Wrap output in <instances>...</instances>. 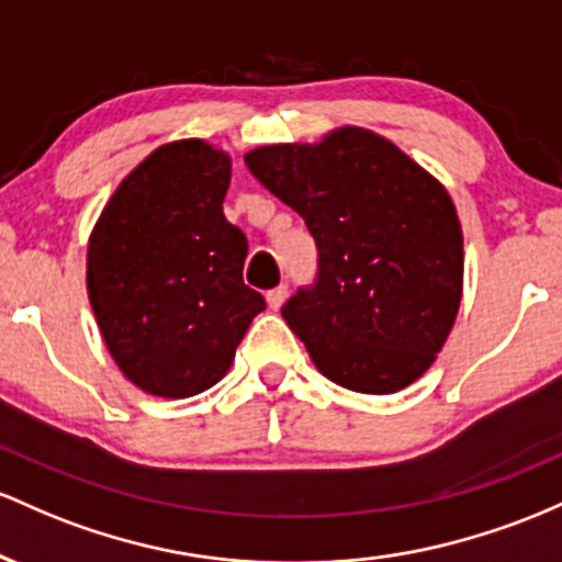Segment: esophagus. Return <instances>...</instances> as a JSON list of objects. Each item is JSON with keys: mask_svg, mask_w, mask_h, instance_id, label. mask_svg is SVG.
I'll return each mask as SVG.
<instances>
[{"mask_svg": "<svg viewBox=\"0 0 562 562\" xmlns=\"http://www.w3.org/2000/svg\"><path fill=\"white\" fill-rule=\"evenodd\" d=\"M286 294H289V286H286V283H281V286L270 289V292L265 294V300H268L270 311H279V307L283 305V300H286Z\"/></svg>", "mask_w": 562, "mask_h": 562, "instance_id": "obj_1", "label": "esophagus"}]
</instances>
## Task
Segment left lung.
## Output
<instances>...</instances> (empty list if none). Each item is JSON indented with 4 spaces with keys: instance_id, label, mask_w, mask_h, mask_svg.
<instances>
[{
    "instance_id": "left-lung-1",
    "label": "left lung",
    "mask_w": 562,
    "mask_h": 562,
    "mask_svg": "<svg viewBox=\"0 0 562 562\" xmlns=\"http://www.w3.org/2000/svg\"><path fill=\"white\" fill-rule=\"evenodd\" d=\"M244 161L315 238V279L281 315L321 374L371 395L419 380L462 300V228L443 186L358 127L318 145H265Z\"/></svg>"
}]
</instances>
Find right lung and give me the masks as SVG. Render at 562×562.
Listing matches in <instances>:
<instances>
[{
  "instance_id": "right-lung-1",
  "label": "right lung",
  "mask_w": 562,
  "mask_h": 562,
  "mask_svg": "<svg viewBox=\"0 0 562 562\" xmlns=\"http://www.w3.org/2000/svg\"><path fill=\"white\" fill-rule=\"evenodd\" d=\"M231 159L201 140L156 148L122 180L87 249L100 334L124 376L191 398L225 376L265 297L244 283L247 236L223 214Z\"/></svg>"
}]
</instances>
